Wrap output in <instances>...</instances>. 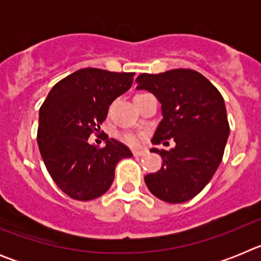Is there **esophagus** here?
I'll return each instance as SVG.
<instances>
[{"label":"esophagus","instance_id":"obj_1","mask_svg":"<svg viewBox=\"0 0 261 261\" xmlns=\"http://www.w3.org/2000/svg\"><path fill=\"white\" fill-rule=\"evenodd\" d=\"M146 154V150H133V155L135 156H141Z\"/></svg>","mask_w":261,"mask_h":261}]
</instances>
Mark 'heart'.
<instances>
[{"label": "heart", "instance_id": "obj_1", "mask_svg": "<svg viewBox=\"0 0 261 261\" xmlns=\"http://www.w3.org/2000/svg\"><path fill=\"white\" fill-rule=\"evenodd\" d=\"M121 138H123V141L126 142L128 145H137L138 144V138H137V136H135V135H124Z\"/></svg>", "mask_w": 261, "mask_h": 261}]
</instances>
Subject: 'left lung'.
Here are the masks:
<instances>
[{
    "mask_svg": "<svg viewBox=\"0 0 261 261\" xmlns=\"http://www.w3.org/2000/svg\"><path fill=\"white\" fill-rule=\"evenodd\" d=\"M137 90H146L161 103L162 120L151 144L172 138L170 150L151 147L162 156L161 170L145 176L159 200L180 204L193 199L211 181L223 156L230 128L225 100L199 71L172 69L159 74H140ZM168 144V142H167Z\"/></svg>",
    "mask_w": 261,
    "mask_h": 261,
    "instance_id": "obj_1",
    "label": "left lung"
}]
</instances>
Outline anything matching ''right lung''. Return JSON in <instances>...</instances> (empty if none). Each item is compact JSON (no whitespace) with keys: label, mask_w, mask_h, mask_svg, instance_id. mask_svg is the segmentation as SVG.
<instances>
[{"label":"right lung","mask_w":261,"mask_h":261,"mask_svg":"<svg viewBox=\"0 0 261 261\" xmlns=\"http://www.w3.org/2000/svg\"><path fill=\"white\" fill-rule=\"evenodd\" d=\"M135 73L86 68L57 82L39 111L38 145L48 172L60 190L74 200L89 201L110 190L120 159L129 147L114 138L105 147L90 144L108 107L126 93Z\"/></svg>","instance_id":"add662e5"}]
</instances>
